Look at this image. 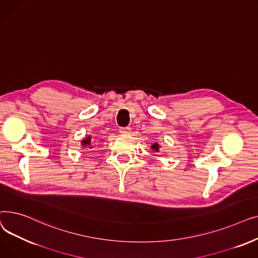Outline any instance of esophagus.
Returning a JSON list of instances; mask_svg holds the SVG:
<instances>
[{"label":"esophagus","mask_w":258,"mask_h":258,"mask_svg":"<svg viewBox=\"0 0 258 258\" xmlns=\"http://www.w3.org/2000/svg\"><path fill=\"white\" fill-rule=\"evenodd\" d=\"M119 132H120V134H122V135H130V134L132 133V130H131L130 127H121V128L119 130Z\"/></svg>","instance_id":"esophagus-1"}]
</instances>
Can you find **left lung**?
Masks as SVG:
<instances>
[{
  "mask_svg": "<svg viewBox=\"0 0 258 258\" xmlns=\"http://www.w3.org/2000/svg\"><path fill=\"white\" fill-rule=\"evenodd\" d=\"M160 145L156 142V143H154L152 146H151V148H152V150L154 151V153H159L160 152Z\"/></svg>",
  "mask_w": 258,
  "mask_h": 258,
  "instance_id": "8db88e82",
  "label": "left lung"
}]
</instances>
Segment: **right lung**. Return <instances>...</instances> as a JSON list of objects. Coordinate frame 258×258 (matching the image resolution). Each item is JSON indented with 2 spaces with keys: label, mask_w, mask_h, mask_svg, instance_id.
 <instances>
[{
  "label": "right lung",
  "mask_w": 258,
  "mask_h": 258,
  "mask_svg": "<svg viewBox=\"0 0 258 258\" xmlns=\"http://www.w3.org/2000/svg\"><path fill=\"white\" fill-rule=\"evenodd\" d=\"M93 147H95V145H92V136H90V135L81 140V148L83 150H91Z\"/></svg>",
  "instance_id": "1"
}]
</instances>
